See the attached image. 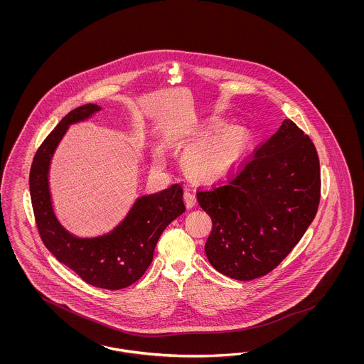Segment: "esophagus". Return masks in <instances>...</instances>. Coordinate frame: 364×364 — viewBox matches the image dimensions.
<instances>
[{
  "instance_id": "esophagus-1",
  "label": "esophagus",
  "mask_w": 364,
  "mask_h": 364,
  "mask_svg": "<svg viewBox=\"0 0 364 364\" xmlns=\"http://www.w3.org/2000/svg\"><path fill=\"white\" fill-rule=\"evenodd\" d=\"M184 201H186L188 208L195 207V205H196V203H198L196 192H195L193 189H187V191L184 192Z\"/></svg>"
}]
</instances>
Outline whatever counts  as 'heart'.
I'll list each match as a JSON object with an SVG mask.
<instances>
[{"label": "heart", "instance_id": "b5f03b06", "mask_svg": "<svg viewBox=\"0 0 364 364\" xmlns=\"http://www.w3.org/2000/svg\"><path fill=\"white\" fill-rule=\"evenodd\" d=\"M248 145V136L242 131L227 133L208 143L198 144L187 152L188 166L204 177L223 176L240 161ZM156 163H163V156L156 154Z\"/></svg>", "mask_w": 364, "mask_h": 364}]
</instances>
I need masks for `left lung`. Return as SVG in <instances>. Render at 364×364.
<instances>
[{
    "label": "left lung",
    "instance_id": "1",
    "mask_svg": "<svg viewBox=\"0 0 364 364\" xmlns=\"http://www.w3.org/2000/svg\"><path fill=\"white\" fill-rule=\"evenodd\" d=\"M212 219L204 251L235 280L271 272L298 244L320 200L319 157L296 124L284 120L242 169L220 186L198 189Z\"/></svg>",
    "mask_w": 364,
    "mask_h": 364
}]
</instances>
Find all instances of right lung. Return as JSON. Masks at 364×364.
Instances as JSON below:
<instances>
[{"instance_id":"obj_1","label":"right lung","mask_w":364,"mask_h":364,"mask_svg":"<svg viewBox=\"0 0 364 364\" xmlns=\"http://www.w3.org/2000/svg\"><path fill=\"white\" fill-rule=\"evenodd\" d=\"M100 110L96 104H85L58 122L36 152L29 188L40 236L55 259L90 286L122 289L144 275L152 263L159 237L184 213L186 205L183 188L175 184L154 195L139 196L127 216L108 233L81 237L66 230L55 216L49 188L52 159L69 127L87 122Z\"/></svg>"}]
</instances>
